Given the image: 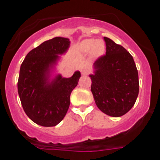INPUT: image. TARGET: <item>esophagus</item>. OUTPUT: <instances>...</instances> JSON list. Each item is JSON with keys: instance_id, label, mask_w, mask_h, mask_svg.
<instances>
[{"instance_id": "1", "label": "esophagus", "mask_w": 160, "mask_h": 160, "mask_svg": "<svg viewBox=\"0 0 160 160\" xmlns=\"http://www.w3.org/2000/svg\"><path fill=\"white\" fill-rule=\"evenodd\" d=\"M89 73V71L88 70H86V69H84V70H81V74L82 75H88V74Z\"/></svg>"}]
</instances>
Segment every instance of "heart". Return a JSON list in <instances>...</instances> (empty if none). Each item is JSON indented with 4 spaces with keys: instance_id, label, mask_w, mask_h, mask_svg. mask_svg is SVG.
Instances as JSON below:
<instances>
[{
    "instance_id": "b5f03b06",
    "label": "heart",
    "mask_w": 160,
    "mask_h": 160,
    "mask_svg": "<svg viewBox=\"0 0 160 160\" xmlns=\"http://www.w3.org/2000/svg\"><path fill=\"white\" fill-rule=\"evenodd\" d=\"M78 49L82 53H89L91 52L93 57H98L105 51V44L101 40L87 38L80 42L78 45Z\"/></svg>"
}]
</instances>
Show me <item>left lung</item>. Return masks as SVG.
I'll list each match as a JSON object with an SVG mask.
<instances>
[{
    "label": "left lung",
    "mask_w": 160,
    "mask_h": 160,
    "mask_svg": "<svg viewBox=\"0 0 160 160\" xmlns=\"http://www.w3.org/2000/svg\"><path fill=\"white\" fill-rule=\"evenodd\" d=\"M106 55L93 65L90 74L96 105L111 117H121L131 110L139 90L138 74L132 55L123 46L104 37Z\"/></svg>",
    "instance_id": "obj_1"
}]
</instances>
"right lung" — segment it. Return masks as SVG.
Here are the masks:
<instances>
[{
	"instance_id": "obj_1",
	"label": "right lung",
	"mask_w": 160,
	"mask_h": 160,
	"mask_svg": "<svg viewBox=\"0 0 160 160\" xmlns=\"http://www.w3.org/2000/svg\"><path fill=\"white\" fill-rule=\"evenodd\" d=\"M70 46L68 38L55 37L31 50L21 65L18 92L25 114L37 125L56 126L70 107V93L80 72L66 78L56 70Z\"/></svg>"
}]
</instances>
